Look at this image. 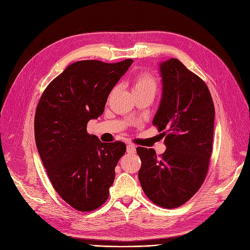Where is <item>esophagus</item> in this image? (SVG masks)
I'll use <instances>...</instances> for the list:
<instances>
[{
  "label": "esophagus",
  "mask_w": 250,
  "mask_h": 250,
  "mask_svg": "<svg viewBox=\"0 0 250 250\" xmlns=\"http://www.w3.org/2000/svg\"><path fill=\"white\" fill-rule=\"evenodd\" d=\"M126 152L128 154H134L136 153V147L134 145H132V144H128V145L126 146Z\"/></svg>",
  "instance_id": "1"
}]
</instances>
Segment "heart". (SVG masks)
Listing matches in <instances>:
<instances>
[{"mask_svg":"<svg viewBox=\"0 0 250 250\" xmlns=\"http://www.w3.org/2000/svg\"><path fill=\"white\" fill-rule=\"evenodd\" d=\"M158 87V82L151 73H142L138 75L133 82L134 93H141V92H156Z\"/></svg>","mask_w":250,"mask_h":250,"instance_id":"b5f03b06","label":"heart"}]
</instances>
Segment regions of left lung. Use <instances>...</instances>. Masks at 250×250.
I'll return each instance as SVG.
<instances>
[{"label":"left lung","instance_id":"left-lung-1","mask_svg":"<svg viewBox=\"0 0 250 250\" xmlns=\"http://www.w3.org/2000/svg\"><path fill=\"white\" fill-rule=\"evenodd\" d=\"M162 98L153 125L165 136L166 151L137 148L139 180L155 205L173 208L200 189L212 155L215 107L202 79L177 59L160 63Z\"/></svg>","mask_w":250,"mask_h":250}]
</instances>
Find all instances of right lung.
<instances>
[{
  "mask_svg": "<svg viewBox=\"0 0 250 250\" xmlns=\"http://www.w3.org/2000/svg\"><path fill=\"white\" fill-rule=\"evenodd\" d=\"M133 60L79 61L52 80L36 107V147L52 187L77 211L90 212L109 195L125 144L102 143L87 124L103 111L112 88Z\"/></svg>",
  "mask_w": 250,
  "mask_h": 250,
  "instance_id": "1",
  "label": "right lung"
}]
</instances>
